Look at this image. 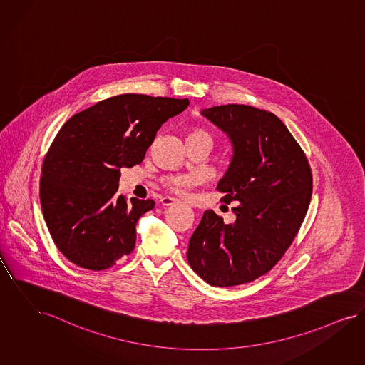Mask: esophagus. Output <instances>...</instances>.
Segmentation results:
<instances>
[{"label": "esophagus", "mask_w": 365, "mask_h": 365, "mask_svg": "<svg viewBox=\"0 0 365 365\" xmlns=\"http://www.w3.org/2000/svg\"><path fill=\"white\" fill-rule=\"evenodd\" d=\"M177 202H178L177 199H175V197H169V196H165V197L161 199V204L165 205V207H169V205H175V204H177Z\"/></svg>", "instance_id": "1"}]
</instances>
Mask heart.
<instances>
[{
    "mask_svg": "<svg viewBox=\"0 0 365 365\" xmlns=\"http://www.w3.org/2000/svg\"><path fill=\"white\" fill-rule=\"evenodd\" d=\"M187 139H202L211 143V134L202 127H192L188 131ZM193 184H195V177L189 175L169 176L163 180V185L177 195H184Z\"/></svg>",
    "mask_w": 365,
    "mask_h": 365,
    "instance_id": "heart-1",
    "label": "heart"
}]
</instances>
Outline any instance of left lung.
Masks as SVG:
<instances>
[{
    "label": "left lung",
    "mask_w": 365,
    "mask_h": 365,
    "mask_svg": "<svg viewBox=\"0 0 365 365\" xmlns=\"http://www.w3.org/2000/svg\"><path fill=\"white\" fill-rule=\"evenodd\" d=\"M229 135L234 155L219 181L220 202H234L235 220L204 212L189 240L190 268L214 287L255 282L294 242L312 195L304 151L272 112L243 104L202 109Z\"/></svg>",
    "instance_id": "1"
}]
</instances>
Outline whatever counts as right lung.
Wrapping results in <instances>:
<instances>
[{
  "mask_svg": "<svg viewBox=\"0 0 365 365\" xmlns=\"http://www.w3.org/2000/svg\"><path fill=\"white\" fill-rule=\"evenodd\" d=\"M188 106V98L113 96L62 125L43 160L41 204L68 261L104 270L134 250L136 223L155 202L119 195L120 169L142 163L163 123Z\"/></svg>",
  "mask_w": 365,
  "mask_h": 365,
  "instance_id": "obj_1",
  "label": "right lung"
}]
</instances>
